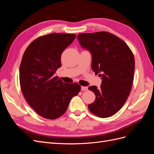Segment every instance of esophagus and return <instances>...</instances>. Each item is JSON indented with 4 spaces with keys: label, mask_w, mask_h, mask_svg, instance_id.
I'll return each instance as SVG.
<instances>
[{
    "label": "esophagus",
    "mask_w": 154,
    "mask_h": 154,
    "mask_svg": "<svg viewBox=\"0 0 154 154\" xmlns=\"http://www.w3.org/2000/svg\"><path fill=\"white\" fill-rule=\"evenodd\" d=\"M81 89L82 90V91H87L88 90V88H87V87H83V86H82V87H81Z\"/></svg>",
    "instance_id": "esophagus-1"
}]
</instances>
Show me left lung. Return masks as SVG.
<instances>
[{"instance_id":"1","label":"left lung","mask_w":154,"mask_h":154,"mask_svg":"<svg viewBox=\"0 0 154 154\" xmlns=\"http://www.w3.org/2000/svg\"><path fill=\"white\" fill-rule=\"evenodd\" d=\"M81 45L92 54V69L101 76L100 88L90 86L95 101L88 105L97 117H110L122 108L131 91L135 67L132 51L124 41L106 31L80 33Z\"/></svg>"}]
</instances>
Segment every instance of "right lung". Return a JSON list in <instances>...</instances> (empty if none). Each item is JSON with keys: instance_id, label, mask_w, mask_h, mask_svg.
Here are the masks:
<instances>
[{"instance_id": "right-lung-1", "label": "right lung", "mask_w": 154, "mask_h": 154, "mask_svg": "<svg viewBox=\"0 0 154 154\" xmlns=\"http://www.w3.org/2000/svg\"><path fill=\"white\" fill-rule=\"evenodd\" d=\"M76 35L51 33L28 45L19 69L20 85L26 100L42 118L55 119L66 112L70 101L78 94V83L63 82L54 73L61 67V56Z\"/></svg>"}]
</instances>
